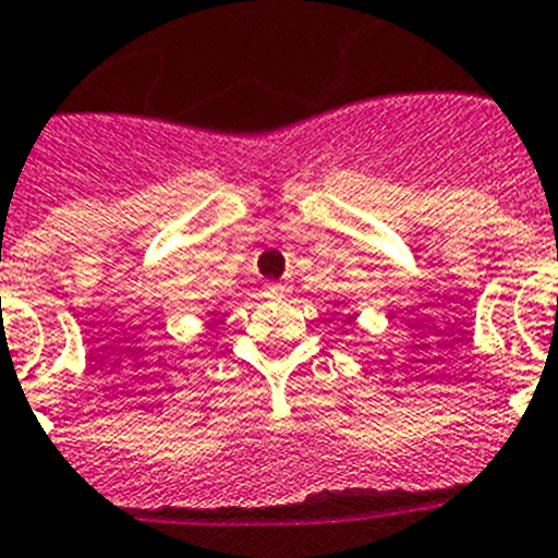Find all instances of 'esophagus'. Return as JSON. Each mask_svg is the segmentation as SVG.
<instances>
[{"label": "esophagus", "mask_w": 558, "mask_h": 558, "mask_svg": "<svg viewBox=\"0 0 558 558\" xmlns=\"http://www.w3.org/2000/svg\"><path fill=\"white\" fill-rule=\"evenodd\" d=\"M266 292H272V294H286V286H283V283H269V286H266Z\"/></svg>", "instance_id": "1"}]
</instances>
